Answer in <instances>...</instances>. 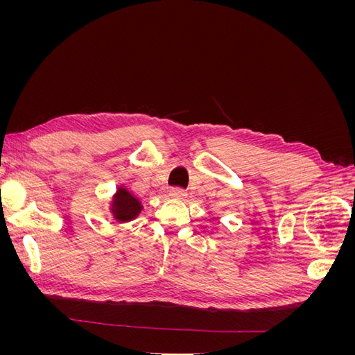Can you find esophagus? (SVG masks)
<instances>
[{
    "mask_svg": "<svg viewBox=\"0 0 355 355\" xmlns=\"http://www.w3.org/2000/svg\"><path fill=\"white\" fill-rule=\"evenodd\" d=\"M187 191L180 189V188H173L170 191V197L171 198H176V200H185L187 198Z\"/></svg>",
    "mask_w": 355,
    "mask_h": 355,
    "instance_id": "34e87169",
    "label": "esophagus"
}]
</instances>
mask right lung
I'll list each match as a JSON object with an SVG mask.
<instances>
[{"label": "right lung", "mask_w": 355, "mask_h": 355, "mask_svg": "<svg viewBox=\"0 0 355 355\" xmlns=\"http://www.w3.org/2000/svg\"><path fill=\"white\" fill-rule=\"evenodd\" d=\"M142 204L125 188H118L111 202V213L116 222H130L142 211Z\"/></svg>", "instance_id": "right-lung-1"}]
</instances>
